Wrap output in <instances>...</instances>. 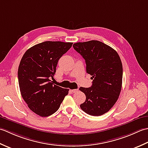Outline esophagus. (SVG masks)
Here are the masks:
<instances>
[{
	"instance_id": "34e87169",
	"label": "esophagus",
	"mask_w": 148,
	"mask_h": 148,
	"mask_svg": "<svg viewBox=\"0 0 148 148\" xmlns=\"http://www.w3.org/2000/svg\"><path fill=\"white\" fill-rule=\"evenodd\" d=\"M71 92L75 93V92H77L78 91V89H71Z\"/></svg>"
}]
</instances>
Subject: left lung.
<instances>
[{"label":"left lung","instance_id":"8db88e82","mask_svg":"<svg viewBox=\"0 0 148 148\" xmlns=\"http://www.w3.org/2000/svg\"><path fill=\"white\" fill-rule=\"evenodd\" d=\"M73 47L85 59L87 73L94 78L90 87H80L86 96L80 107L89 115H103L116 103L121 90L123 66L120 57L115 50L99 41L78 42Z\"/></svg>","mask_w":148,"mask_h":148}]
</instances>
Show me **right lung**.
Instances as JSON below:
<instances>
[{
	"label": "right lung",
	"instance_id": "right-lung-1",
	"mask_svg": "<svg viewBox=\"0 0 148 148\" xmlns=\"http://www.w3.org/2000/svg\"><path fill=\"white\" fill-rule=\"evenodd\" d=\"M73 43L45 41L30 48L23 54L18 70L21 95L32 112L47 117L59 109L69 89L53 85L59 59Z\"/></svg>",
	"mask_w": 148,
	"mask_h": 148
}]
</instances>
